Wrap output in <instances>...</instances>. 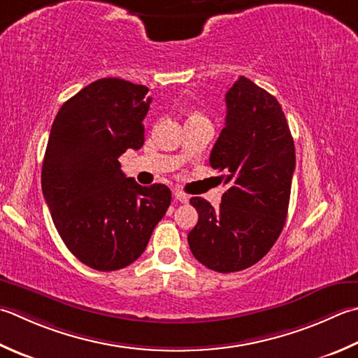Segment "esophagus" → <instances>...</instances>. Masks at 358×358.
I'll use <instances>...</instances> for the list:
<instances>
[{"label": "esophagus", "mask_w": 358, "mask_h": 358, "mask_svg": "<svg viewBox=\"0 0 358 358\" xmlns=\"http://www.w3.org/2000/svg\"><path fill=\"white\" fill-rule=\"evenodd\" d=\"M173 195H175V199H177L180 203H187L189 201V195L178 191V189H177V191H173Z\"/></svg>", "instance_id": "esophagus-1"}]
</instances>
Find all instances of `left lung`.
Instances as JSON below:
<instances>
[{"label":"left lung","mask_w":358,"mask_h":358,"mask_svg":"<svg viewBox=\"0 0 358 358\" xmlns=\"http://www.w3.org/2000/svg\"><path fill=\"white\" fill-rule=\"evenodd\" d=\"M225 101V127L209 164L225 172L228 189L219 208L201 197L191 199L199 222L187 242L205 267L233 273L261 261L281 234L296 157L275 96L241 76Z\"/></svg>","instance_id":"obj_1"}]
</instances>
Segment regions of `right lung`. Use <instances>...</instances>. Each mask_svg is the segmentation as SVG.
<instances>
[{
  "label": "right lung",
  "mask_w": 358,
  "mask_h": 358,
  "mask_svg": "<svg viewBox=\"0 0 358 358\" xmlns=\"http://www.w3.org/2000/svg\"><path fill=\"white\" fill-rule=\"evenodd\" d=\"M147 93L116 77L96 80L62 105L49 133L43 197L66 248L99 271L135 262L172 200L169 187L138 185L117 161L144 144Z\"/></svg>",
  "instance_id": "1"
}]
</instances>
